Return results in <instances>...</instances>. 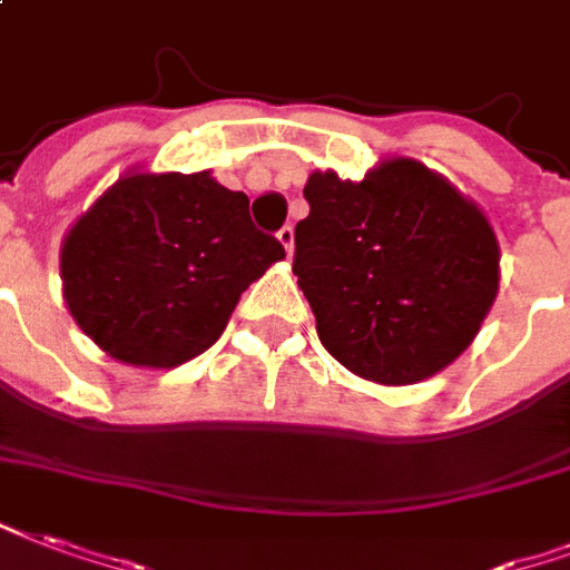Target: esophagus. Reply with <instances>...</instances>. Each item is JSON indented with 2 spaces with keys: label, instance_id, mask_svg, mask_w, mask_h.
Returning a JSON list of instances; mask_svg holds the SVG:
<instances>
[{
  "label": "esophagus",
  "instance_id": "1",
  "mask_svg": "<svg viewBox=\"0 0 570 570\" xmlns=\"http://www.w3.org/2000/svg\"><path fill=\"white\" fill-rule=\"evenodd\" d=\"M277 242L284 244L286 256H293V247H296V232H293V226H284V229L277 232Z\"/></svg>",
  "mask_w": 570,
  "mask_h": 570
}]
</instances>
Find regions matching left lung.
Returning <instances> with one entry per match:
<instances>
[{
  "mask_svg": "<svg viewBox=\"0 0 570 570\" xmlns=\"http://www.w3.org/2000/svg\"><path fill=\"white\" fill-rule=\"evenodd\" d=\"M305 199L293 272L344 368L407 386L471 347L501 281L499 238L474 202L411 156L362 180L317 168Z\"/></svg>",
  "mask_w": 570,
  "mask_h": 570,
  "instance_id": "obj_1",
  "label": "left lung"
}]
</instances>
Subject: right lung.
Instances as JSON below:
<instances>
[{"instance_id": "1", "label": "right lung", "mask_w": 570, "mask_h": 570, "mask_svg": "<svg viewBox=\"0 0 570 570\" xmlns=\"http://www.w3.org/2000/svg\"><path fill=\"white\" fill-rule=\"evenodd\" d=\"M286 253L250 199L210 171L129 168L60 247L62 298L111 360L178 368L220 338L238 298Z\"/></svg>"}]
</instances>
